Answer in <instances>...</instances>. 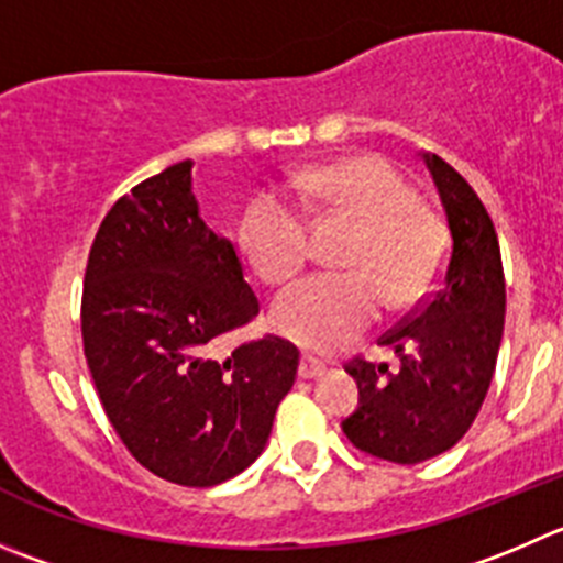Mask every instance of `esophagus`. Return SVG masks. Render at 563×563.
Instances as JSON below:
<instances>
[{
    "mask_svg": "<svg viewBox=\"0 0 563 563\" xmlns=\"http://www.w3.org/2000/svg\"><path fill=\"white\" fill-rule=\"evenodd\" d=\"M325 373V367L314 358H301V365H298V376L301 378H320Z\"/></svg>",
    "mask_w": 563,
    "mask_h": 563,
    "instance_id": "34e87169",
    "label": "esophagus"
}]
</instances>
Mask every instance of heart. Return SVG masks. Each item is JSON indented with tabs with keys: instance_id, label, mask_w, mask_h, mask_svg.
<instances>
[{
	"instance_id": "heart-1",
	"label": "heart",
	"mask_w": 563,
	"mask_h": 563,
	"mask_svg": "<svg viewBox=\"0 0 563 563\" xmlns=\"http://www.w3.org/2000/svg\"><path fill=\"white\" fill-rule=\"evenodd\" d=\"M298 192L318 218H345L356 234L342 251L347 273L303 278L276 298L273 329L296 345L329 353L382 312H409L428 298L445 265V232L417 207L415 187L378 157H347L298 176ZM238 243L256 276L285 285L309 260V227L298 205L262 190L243 207Z\"/></svg>"
}]
</instances>
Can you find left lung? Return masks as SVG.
Masks as SVG:
<instances>
[{
    "label": "left lung",
    "instance_id": "obj_1",
    "mask_svg": "<svg viewBox=\"0 0 563 563\" xmlns=\"http://www.w3.org/2000/svg\"><path fill=\"white\" fill-rule=\"evenodd\" d=\"M451 232V254L433 296L389 329L378 345L400 356V371L356 356L358 406L342 431L358 451L395 464H420L451 451L486 398L506 318V278L495 227L456 168L422 154Z\"/></svg>",
    "mask_w": 563,
    "mask_h": 563
}]
</instances>
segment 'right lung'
<instances>
[{
    "mask_svg": "<svg viewBox=\"0 0 563 563\" xmlns=\"http://www.w3.org/2000/svg\"><path fill=\"white\" fill-rule=\"evenodd\" d=\"M176 163L112 205L90 245L82 342L101 406L126 451L159 478L216 486L256 462L298 373L282 336L212 358L210 342L260 314L234 245Z\"/></svg>",
    "mask_w": 563,
    "mask_h": 563,
    "instance_id": "1",
    "label": "right lung"
}]
</instances>
